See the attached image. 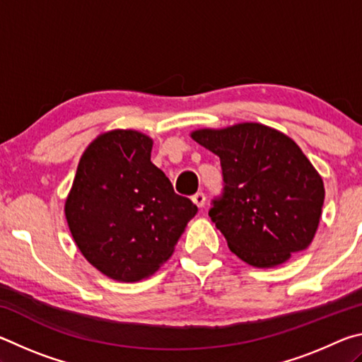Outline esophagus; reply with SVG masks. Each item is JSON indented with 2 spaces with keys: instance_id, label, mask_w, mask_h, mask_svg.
<instances>
[{
  "instance_id": "34e87169",
  "label": "esophagus",
  "mask_w": 362,
  "mask_h": 362,
  "mask_svg": "<svg viewBox=\"0 0 362 362\" xmlns=\"http://www.w3.org/2000/svg\"><path fill=\"white\" fill-rule=\"evenodd\" d=\"M192 199L198 207H204V204H206V194L203 192H198L196 194H193Z\"/></svg>"
}]
</instances>
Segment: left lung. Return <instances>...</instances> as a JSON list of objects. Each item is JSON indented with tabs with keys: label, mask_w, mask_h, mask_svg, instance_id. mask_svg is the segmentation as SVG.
I'll return each mask as SVG.
<instances>
[{
	"label": "left lung",
	"mask_w": 362,
	"mask_h": 362,
	"mask_svg": "<svg viewBox=\"0 0 362 362\" xmlns=\"http://www.w3.org/2000/svg\"><path fill=\"white\" fill-rule=\"evenodd\" d=\"M192 139L220 158L225 192L209 216L230 250L255 268H273L313 241L324 182L293 140L260 122L196 129Z\"/></svg>",
	"instance_id": "1"
}]
</instances>
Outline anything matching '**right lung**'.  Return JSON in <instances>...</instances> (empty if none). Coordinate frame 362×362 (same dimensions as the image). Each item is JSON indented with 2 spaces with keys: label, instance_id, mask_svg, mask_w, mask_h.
I'll list each match as a JSON object with an SVG mask.
<instances>
[{
  "label": "right lung",
  "instance_id": "add662e5",
  "mask_svg": "<svg viewBox=\"0 0 362 362\" xmlns=\"http://www.w3.org/2000/svg\"><path fill=\"white\" fill-rule=\"evenodd\" d=\"M151 148L153 139L139 131L102 132L84 150L65 199L84 259L121 283L158 272L198 212L151 163Z\"/></svg>",
  "mask_w": 362,
  "mask_h": 362
}]
</instances>
